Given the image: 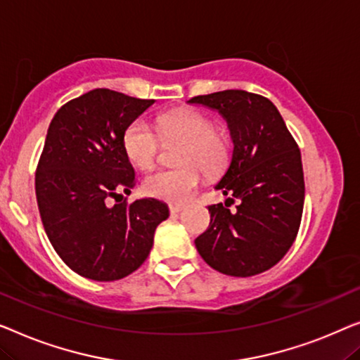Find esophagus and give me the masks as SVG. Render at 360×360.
Wrapping results in <instances>:
<instances>
[{"instance_id":"34e87169","label":"esophagus","mask_w":360,"mask_h":360,"mask_svg":"<svg viewBox=\"0 0 360 360\" xmlns=\"http://www.w3.org/2000/svg\"><path fill=\"white\" fill-rule=\"evenodd\" d=\"M184 209V207H182L181 204H171L169 205V212L171 214H179V212Z\"/></svg>"}]
</instances>
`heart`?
<instances>
[{"mask_svg":"<svg viewBox=\"0 0 360 360\" xmlns=\"http://www.w3.org/2000/svg\"><path fill=\"white\" fill-rule=\"evenodd\" d=\"M156 130L165 141H182L178 168L160 169L146 176L143 191L155 199L184 202L200 182V169L215 174L229 158V141L224 131L214 129L205 114L192 109H174L158 115ZM124 153L139 169L153 168L160 139L145 119H135L122 136Z\"/></svg>","mask_w":360,"mask_h":360,"instance_id":"b5f03b06","label":"heart"}]
</instances>
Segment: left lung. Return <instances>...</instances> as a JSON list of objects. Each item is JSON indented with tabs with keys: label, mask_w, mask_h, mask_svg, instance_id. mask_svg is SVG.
<instances>
[{
	"label": "left lung",
	"mask_w": 360,
	"mask_h": 360,
	"mask_svg": "<svg viewBox=\"0 0 360 360\" xmlns=\"http://www.w3.org/2000/svg\"><path fill=\"white\" fill-rule=\"evenodd\" d=\"M187 103L219 110L233 140L231 163L215 186L230 197L209 205L210 225L195 238L197 251L221 274H261L285 256L300 229L305 181L298 145L264 96L226 89Z\"/></svg>",
	"instance_id": "1"
}]
</instances>
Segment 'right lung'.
<instances>
[{
	"label": "right lung",
	"mask_w": 360,
	"mask_h": 360,
	"mask_svg": "<svg viewBox=\"0 0 360 360\" xmlns=\"http://www.w3.org/2000/svg\"><path fill=\"white\" fill-rule=\"evenodd\" d=\"M153 103L98 88L68 101L49 125L35 171L40 219L57 255L86 279L119 281L139 269L169 217L151 197L105 204L135 186L122 136Z\"/></svg>",
	"instance_id": "add662e5"
}]
</instances>
